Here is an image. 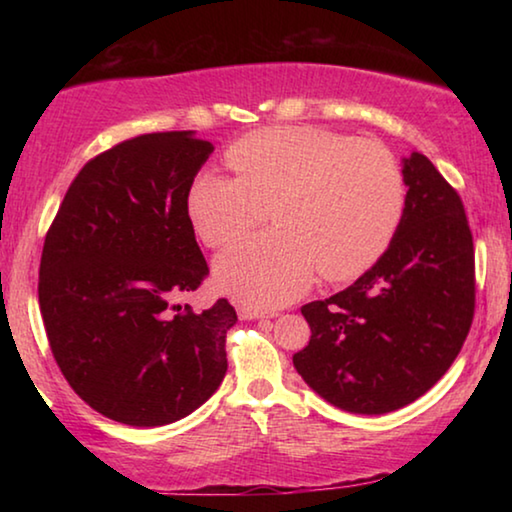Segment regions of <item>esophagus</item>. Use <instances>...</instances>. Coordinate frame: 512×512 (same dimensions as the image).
Masks as SVG:
<instances>
[{"instance_id":"34e87169","label":"esophagus","mask_w":512,"mask_h":512,"mask_svg":"<svg viewBox=\"0 0 512 512\" xmlns=\"http://www.w3.org/2000/svg\"><path fill=\"white\" fill-rule=\"evenodd\" d=\"M239 311V318L241 320H264V318H273L275 314H264V311H259V309H253V307H239L237 309Z\"/></svg>"}]
</instances>
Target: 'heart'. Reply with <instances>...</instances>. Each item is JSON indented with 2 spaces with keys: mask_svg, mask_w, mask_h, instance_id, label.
I'll return each mask as SVG.
<instances>
[{
  "mask_svg": "<svg viewBox=\"0 0 512 512\" xmlns=\"http://www.w3.org/2000/svg\"><path fill=\"white\" fill-rule=\"evenodd\" d=\"M235 176L198 171L187 214L210 248L228 246L271 219L277 228L216 259V280L259 309L280 307L316 271L348 280L377 262L402 221L406 185L384 144L314 126H271L230 146Z\"/></svg>",
  "mask_w": 512,
  "mask_h": 512,
  "instance_id": "obj_1",
  "label": "heart"
}]
</instances>
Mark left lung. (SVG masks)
I'll list each match as a JSON object with an SVG mask.
<instances>
[{
	"instance_id": "obj_1",
	"label": "left lung",
	"mask_w": 512,
	"mask_h": 512,
	"mask_svg": "<svg viewBox=\"0 0 512 512\" xmlns=\"http://www.w3.org/2000/svg\"><path fill=\"white\" fill-rule=\"evenodd\" d=\"M406 203L386 253L348 289L302 307L293 366L336 409L381 415L422 397L461 352L474 316V246L461 196L427 155L402 160Z\"/></svg>"
}]
</instances>
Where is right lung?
I'll use <instances>...</instances> for the list:
<instances>
[{"instance_id": "1", "label": "right lung", "mask_w": 512, "mask_h": 512, "mask_svg": "<svg viewBox=\"0 0 512 512\" xmlns=\"http://www.w3.org/2000/svg\"><path fill=\"white\" fill-rule=\"evenodd\" d=\"M214 146L194 131L149 133L97 155L47 232L38 300L54 359L106 418L162 427L205 404L228 370V300L178 305L210 273L187 192Z\"/></svg>"}]
</instances>
